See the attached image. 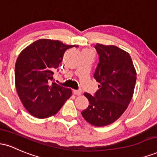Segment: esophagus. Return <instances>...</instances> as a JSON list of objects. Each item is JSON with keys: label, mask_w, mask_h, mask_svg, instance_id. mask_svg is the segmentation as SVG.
<instances>
[{"label": "esophagus", "mask_w": 157, "mask_h": 157, "mask_svg": "<svg viewBox=\"0 0 157 157\" xmlns=\"http://www.w3.org/2000/svg\"><path fill=\"white\" fill-rule=\"evenodd\" d=\"M73 94L75 95H77V96H80L81 95V91H78V90H73Z\"/></svg>", "instance_id": "1"}]
</instances>
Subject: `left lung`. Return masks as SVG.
I'll return each mask as SVG.
<instances>
[{
    "label": "left lung",
    "instance_id": "8db88e82",
    "mask_svg": "<svg viewBox=\"0 0 157 157\" xmlns=\"http://www.w3.org/2000/svg\"><path fill=\"white\" fill-rule=\"evenodd\" d=\"M100 55L94 77L98 85L94 96L85 93L89 105L81 112L89 123L102 127L113 123L127 109L134 94L136 72L130 55L117 46H95Z\"/></svg>",
    "mask_w": 157,
    "mask_h": 157
}]
</instances>
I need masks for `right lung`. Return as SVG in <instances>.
Masks as SVG:
<instances>
[{
	"label": "right lung",
	"instance_id": "1",
	"mask_svg": "<svg viewBox=\"0 0 157 157\" xmlns=\"http://www.w3.org/2000/svg\"><path fill=\"white\" fill-rule=\"evenodd\" d=\"M72 47L78 46L40 39L25 48L17 57L16 90L25 109L35 117L44 119L56 114L72 94L71 89L51 82L66 50Z\"/></svg>",
	"mask_w": 157,
	"mask_h": 157
}]
</instances>
